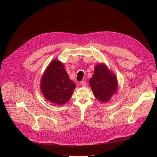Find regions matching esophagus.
<instances>
[{
  "label": "esophagus",
  "instance_id": "34e87169",
  "mask_svg": "<svg viewBox=\"0 0 157 157\" xmlns=\"http://www.w3.org/2000/svg\"><path fill=\"white\" fill-rule=\"evenodd\" d=\"M81 85H82L83 87H85V86H86V84H87V83H86V81H82V82H81Z\"/></svg>",
  "mask_w": 157,
  "mask_h": 157
}]
</instances>
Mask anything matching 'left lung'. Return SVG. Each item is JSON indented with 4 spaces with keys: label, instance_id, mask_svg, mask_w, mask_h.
<instances>
[{
    "label": "left lung",
    "instance_id": "obj_1",
    "mask_svg": "<svg viewBox=\"0 0 157 157\" xmlns=\"http://www.w3.org/2000/svg\"><path fill=\"white\" fill-rule=\"evenodd\" d=\"M89 84L94 96L102 102L109 101L118 88L116 76L109 71L105 64L95 66L94 73L89 80Z\"/></svg>",
    "mask_w": 157,
    "mask_h": 157
}]
</instances>
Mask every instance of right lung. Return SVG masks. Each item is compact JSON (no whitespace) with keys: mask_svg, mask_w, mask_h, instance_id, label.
I'll use <instances>...</instances> for the list:
<instances>
[{"mask_svg":"<svg viewBox=\"0 0 157 157\" xmlns=\"http://www.w3.org/2000/svg\"><path fill=\"white\" fill-rule=\"evenodd\" d=\"M40 89L48 101L58 105L66 104L71 98L76 84L70 79L63 63L53 60L44 71Z\"/></svg>","mask_w":157,"mask_h":157,"instance_id":"add662e5","label":"right lung"}]
</instances>
